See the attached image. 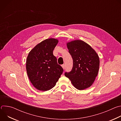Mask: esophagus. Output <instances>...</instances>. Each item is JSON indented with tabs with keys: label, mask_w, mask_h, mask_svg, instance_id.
I'll list each match as a JSON object with an SVG mask.
<instances>
[{
	"label": "esophagus",
	"mask_w": 121,
	"mask_h": 121,
	"mask_svg": "<svg viewBox=\"0 0 121 121\" xmlns=\"http://www.w3.org/2000/svg\"><path fill=\"white\" fill-rule=\"evenodd\" d=\"M62 68L64 69H65V65L64 64H63V65H62Z\"/></svg>",
	"instance_id": "esophagus-1"
}]
</instances>
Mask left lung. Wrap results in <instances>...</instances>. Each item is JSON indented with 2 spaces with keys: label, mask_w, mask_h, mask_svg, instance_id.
<instances>
[{
  "label": "left lung",
  "mask_w": 121,
  "mask_h": 121,
  "mask_svg": "<svg viewBox=\"0 0 121 121\" xmlns=\"http://www.w3.org/2000/svg\"><path fill=\"white\" fill-rule=\"evenodd\" d=\"M66 45L73 58V66L70 72L65 73V76L78 90L90 87L99 72L98 55L89 44L80 40L68 42Z\"/></svg>",
  "instance_id": "obj_1"
}]
</instances>
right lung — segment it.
Instances as JSON below:
<instances>
[{"instance_id": "obj_1", "label": "right lung", "mask_w": 121, "mask_h": 121, "mask_svg": "<svg viewBox=\"0 0 121 121\" xmlns=\"http://www.w3.org/2000/svg\"><path fill=\"white\" fill-rule=\"evenodd\" d=\"M58 43L55 38H48L37 44L29 52L26 68L29 78L36 89L43 91L54 87L63 73L53 50Z\"/></svg>"}]
</instances>
